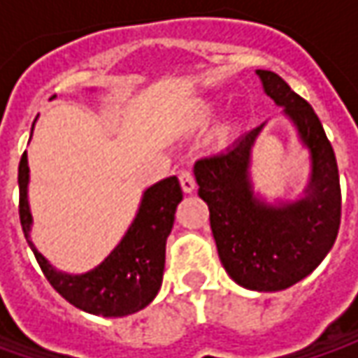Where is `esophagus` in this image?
<instances>
[{
    "label": "esophagus",
    "instance_id": "1",
    "mask_svg": "<svg viewBox=\"0 0 358 358\" xmlns=\"http://www.w3.org/2000/svg\"><path fill=\"white\" fill-rule=\"evenodd\" d=\"M179 183H181V189L185 193H193L195 191V177H193V173L189 171V169L179 171Z\"/></svg>",
    "mask_w": 358,
    "mask_h": 358
}]
</instances>
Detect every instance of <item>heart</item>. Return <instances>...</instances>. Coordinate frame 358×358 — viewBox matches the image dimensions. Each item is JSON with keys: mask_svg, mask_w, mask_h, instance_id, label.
I'll list each match as a JSON object with an SVG mask.
<instances>
[{"mask_svg": "<svg viewBox=\"0 0 358 358\" xmlns=\"http://www.w3.org/2000/svg\"><path fill=\"white\" fill-rule=\"evenodd\" d=\"M211 113H213V107L209 103H201L197 107V111H195V115H193V123H197V125H203V123H207L209 117H211Z\"/></svg>", "mask_w": 358, "mask_h": 358, "instance_id": "1", "label": "heart"}]
</instances>
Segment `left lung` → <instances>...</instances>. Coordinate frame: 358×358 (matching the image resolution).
Segmentation results:
<instances>
[{
  "instance_id": "1",
  "label": "left lung",
  "mask_w": 358,
  "mask_h": 358,
  "mask_svg": "<svg viewBox=\"0 0 358 358\" xmlns=\"http://www.w3.org/2000/svg\"><path fill=\"white\" fill-rule=\"evenodd\" d=\"M257 76L309 147V195L277 207L253 195L251 147L263 125L245 133L227 151L201 157L195 179L199 197L209 207L219 259L229 277L245 289L267 293L305 279L331 251L341 225V183L333 145L313 107L277 73L259 69Z\"/></svg>"
}]
</instances>
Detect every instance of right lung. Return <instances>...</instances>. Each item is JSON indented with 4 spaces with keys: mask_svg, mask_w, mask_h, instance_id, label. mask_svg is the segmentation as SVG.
Here are the masks:
<instances>
[{
    "mask_svg": "<svg viewBox=\"0 0 358 358\" xmlns=\"http://www.w3.org/2000/svg\"><path fill=\"white\" fill-rule=\"evenodd\" d=\"M27 181L29 167L27 153H23L17 171L23 235L49 285L65 301L91 315L125 317L141 310L155 299L163 281L165 243L173 229L175 209L183 199L177 177H167L145 191L139 213L125 237L99 267L85 275H65L55 271L29 241L31 213L27 205Z\"/></svg>",
    "mask_w": 358,
    "mask_h": 358,
    "instance_id": "1",
    "label": "right lung"
}]
</instances>
